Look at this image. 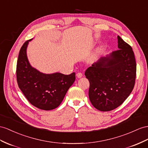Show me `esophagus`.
I'll list each match as a JSON object with an SVG mask.
<instances>
[{"instance_id": "obj_1", "label": "esophagus", "mask_w": 148, "mask_h": 148, "mask_svg": "<svg viewBox=\"0 0 148 148\" xmlns=\"http://www.w3.org/2000/svg\"><path fill=\"white\" fill-rule=\"evenodd\" d=\"M76 75H77V77L78 78H81V77H82V74L81 73H78L76 74Z\"/></svg>"}]
</instances>
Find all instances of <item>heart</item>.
Returning <instances> with one entry per match:
<instances>
[{"mask_svg": "<svg viewBox=\"0 0 148 148\" xmlns=\"http://www.w3.org/2000/svg\"><path fill=\"white\" fill-rule=\"evenodd\" d=\"M104 46L103 45H99V46H98L96 48L95 51H94V52L93 53L92 58H95V57L97 56L98 55H99L101 53L103 52V51H104Z\"/></svg>", "mask_w": 148, "mask_h": 148, "instance_id": "heart-1", "label": "heart"}]
</instances>
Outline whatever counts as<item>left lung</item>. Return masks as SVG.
<instances>
[{"label": "left lung", "mask_w": 148, "mask_h": 148, "mask_svg": "<svg viewBox=\"0 0 148 148\" xmlns=\"http://www.w3.org/2000/svg\"><path fill=\"white\" fill-rule=\"evenodd\" d=\"M119 49L102 57L85 72L90 83L89 97L101 111L119 107L130 95L135 84L136 63L130 45L117 36Z\"/></svg>", "instance_id": "1"}]
</instances>
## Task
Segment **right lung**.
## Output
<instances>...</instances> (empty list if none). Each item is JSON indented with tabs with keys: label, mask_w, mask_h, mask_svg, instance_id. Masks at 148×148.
I'll list each match as a JSON object with an SVG mask.
<instances>
[{
	"label": "right lung",
	"mask_w": 148,
	"mask_h": 148,
	"mask_svg": "<svg viewBox=\"0 0 148 148\" xmlns=\"http://www.w3.org/2000/svg\"><path fill=\"white\" fill-rule=\"evenodd\" d=\"M32 40L25 42L18 54L16 70L18 86L31 104L42 110H52L62 103L75 81V74H44L33 67L27 56L28 44Z\"/></svg>",
	"instance_id": "1"
}]
</instances>
